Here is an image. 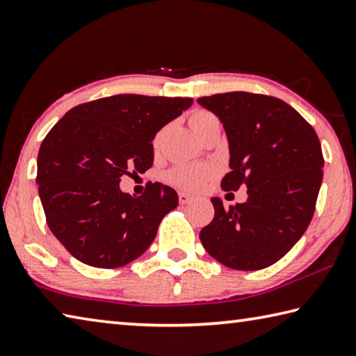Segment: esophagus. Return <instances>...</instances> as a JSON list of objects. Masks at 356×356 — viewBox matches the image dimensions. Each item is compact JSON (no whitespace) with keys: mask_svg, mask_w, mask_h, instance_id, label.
Wrapping results in <instances>:
<instances>
[{"mask_svg":"<svg viewBox=\"0 0 356 356\" xmlns=\"http://www.w3.org/2000/svg\"><path fill=\"white\" fill-rule=\"evenodd\" d=\"M178 200H179V203H181V204H188V203L192 202V195L186 194V192H179Z\"/></svg>","mask_w":356,"mask_h":356,"instance_id":"34e87169","label":"esophagus"}]
</instances>
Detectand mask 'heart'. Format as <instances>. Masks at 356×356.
<instances>
[{"mask_svg":"<svg viewBox=\"0 0 356 356\" xmlns=\"http://www.w3.org/2000/svg\"><path fill=\"white\" fill-rule=\"evenodd\" d=\"M216 123H220L219 118L203 109L194 111L189 117L191 128L198 137H202ZM159 139L161 134L156 136V139L153 142L154 148L159 145ZM214 175L216 168L211 164H178L165 173L164 179L168 184H172L178 189L195 192L200 191L203 186L207 184L208 179L213 178Z\"/></svg>","mask_w":356,"mask_h":356,"instance_id":"b5f03b06","label":"heart"}]
</instances>
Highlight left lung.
Listing matches in <instances>:
<instances>
[{"label":"left lung","mask_w":356,"mask_h":356,"mask_svg":"<svg viewBox=\"0 0 356 356\" xmlns=\"http://www.w3.org/2000/svg\"><path fill=\"white\" fill-rule=\"evenodd\" d=\"M220 118L229 143L223 191L247 188V202L223 208L200 232L211 257L234 270L275 264L307 232L323 177L314 128L283 99L250 92L197 99Z\"/></svg>","instance_id":"8db88e82"}]
</instances>
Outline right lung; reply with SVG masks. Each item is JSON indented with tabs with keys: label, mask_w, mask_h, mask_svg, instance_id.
Wrapping results in <instances>:
<instances>
[{
	"label": "right lung",
	"mask_w": 356,
	"mask_h": 356,
	"mask_svg": "<svg viewBox=\"0 0 356 356\" xmlns=\"http://www.w3.org/2000/svg\"><path fill=\"white\" fill-rule=\"evenodd\" d=\"M191 98L120 93L74 106L49 129L37 156V184L47 223L72 257L115 269L147 250L167 213L172 188L148 183L139 197L120 191L123 175L153 165L158 131Z\"/></svg>",
	"instance_id": "obj_1"
}]
</instances>
